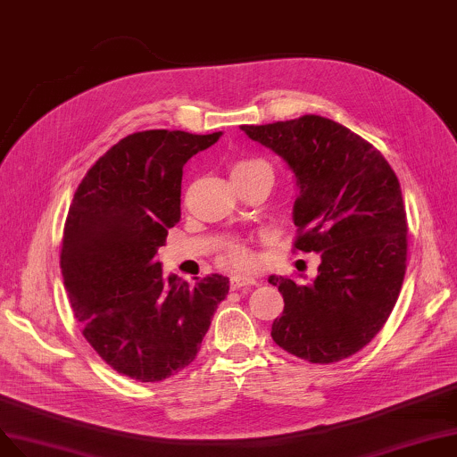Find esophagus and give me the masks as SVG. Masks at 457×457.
<instances>
[{"label": "esophagus", "instance_id": "obj_1", "mask_svg": "<svg viewBox=\"0 0 457 457\" xmlns=\"http://www.w3.org/2000/svg\"><path fill=\"white\" fill-rule=\"evenodd\" d=\"M254 284H256V278L248 277V275H233L229 278L231 290H239V288H243V286H254Z\"/></svg>", "mask_w": 457, "mask_h": 457}]
</instances>
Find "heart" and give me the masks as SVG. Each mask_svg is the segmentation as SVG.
Returning a JSON list of instances; mask_svg holds the SVG:
<instances>
[{"mask_svg":"<svg viewBox=\"0 0 457 457\" xmlns=\"http://www.w3.org/2000/svg\"><path fill=\"white\" fill-rule=\"evenodd\" d=\"M258 169H267V171H271V167H269L263 160L243 158V160H237L231 165V177H241V175H246V173H252V171H258ZM226 258L233 267H237V269L248 267L250 262H252L250 250L243 243H231L228 246Z\"/></svg>","mask_w":457,"mask_h":457,"instance_id":"b5f03b06","label":"heart"}]
</instances>
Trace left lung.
<instances>
[{
	"label": "left lung",
	"instance_id": "1",
	"mask_svg": "<svg viewBox=\"0 0 457 457\" xmlns=\"http://www.w3.org/2000/svg\"><path fill=\"white\" fill-rule=\"evenodd\" d=\"M295 177V250L320 252L311 282L269 277L284 297L273 341L311 363L360 352L384 328L407 269V212L390 163L360 135L329 118L241 126Z\"/></svg>",
	"mask_w": 457,
	"mask_h": 457
}]
</instances>
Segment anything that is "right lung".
<instances>
[{
  "label": "right lung",
  "instance_id": "obj_1",
  "mask_svg": "<svg viewBox=\"0 0 457 457\" xmlns=\"http://www.w3.org/2000/svg\"><path fill=\"white\" fill-rule=\"evenodd\" d=\"M222 131L131 133L82 179L65 218L60 267L84 339L116 373L160 382L190 365L229 278L186 280L156 254L180 220L182 167Z\"/></svg>",
  "mask_w": 457,
  "mask_h": 457
}]
</instances>
